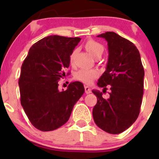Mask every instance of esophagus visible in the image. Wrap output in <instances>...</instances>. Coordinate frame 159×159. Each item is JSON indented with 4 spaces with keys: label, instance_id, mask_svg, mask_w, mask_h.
<instances>
[{
    "label": "esophagus",
    "instance_id": "obj_1",
    "mask_svg": "<svg viewBox=\"0 0 159 159\" xmlns=\"http://www.w3.org/2000/svg\"><path fill=\"white\" fill-rule=\"evenodd\" d=\"M84 90H85V93L87 94H90V93H91V89L88 87V86H85V87H84Z\"/></svg>",
    "mask_w": 159,
    "mask_h": 159
}]
</instances>
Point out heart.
<instances>
[{"label":"heart","instance_id":"obj_1","mask_svg":"<svg viewBox=\"0 0 159 159\" xmlns=\"http://www.w3.org/2000/svg\"><path fill=\"white\" fill-rule=\"evenodd\" d=\"M85 48L92 54L94 57L98 55H102L104 52V47L102 45L94 40H89L87 42L85 45ZM77 52V49H75L72 52L70 55V63H73L74 57ZM98 72L94 69H82L79 70L75 75V78L78 81L83 82V83L87 84H90L93 81L96 79L98 76Z\"/></svg>","mask_w":159,"mask_h":159}]
</instances>
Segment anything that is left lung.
Returning <instances> with one entry per match:
<instances>
[{
	"label": "left lung",
	"instance_id": "obj_1",
	"mask_svg": "<svg viewBox=\"0 0 159 159\" xmlns=\"http://www.w3.org/2000/svg\"><path fill=\"white\" fill-rule=\"evenodd\" d=\"M107 42L108 60L106 70L97 85L106 89L111 86L110 97L93 90L97 103L93 116L100 129L113 134H120L135 122L140 113L143 93L144 69L139 51L132 42L114 32L97 36ZM104 93V92H103Z\"/></svg>",
	"mask_w": 159,
	"mask_h": 159
}]
</instances>
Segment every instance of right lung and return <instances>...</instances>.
Returning a JSON list of instances; mask_svg holds the SVG:
<instances>
[{"mask_svg":"<svg viewBox=\"0 0 159 159\" xmlns=\"http://www.w3.org/2000/svg\"><path fill=\"white\" fill-rule=\"evenodd\" d=\"M79 37L48 36L32 45L21 66L19 80L21 104L34 127L43 132L58 129L69 119L74 105L84 93L80 81L60 91L70 55Z\"/></svg>","mask_w":159,"mask_h":159,"instance_id":"1","label":"right lung"}]
</instances>
